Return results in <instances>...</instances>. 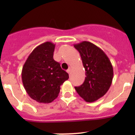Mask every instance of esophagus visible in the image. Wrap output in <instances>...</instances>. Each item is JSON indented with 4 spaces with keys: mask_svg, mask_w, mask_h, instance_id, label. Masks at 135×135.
<instances>
[{
    "mask_svg": "<svg viewBox=\"0 0 135 135\" xmlns=\"http://www.w3.org/2000/svg\"><path fill=\"white\" fill-rule=\"evenodd\" d=\"M66 72H67L68 73H69V74H70V72H71V68H69V69H68L67 70H66Z\"/></svg>",
    "mask_w": 135,
    "mask_h": 135,
    "instance_id": "obj_1",
    "label": "esophagus"
}]
</instances>
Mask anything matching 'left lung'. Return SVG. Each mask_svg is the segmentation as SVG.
<instances>
[{"label": "left lung", "mask_w": 135, "mask_h": 135, "mask_svg": "<svg viewBox=\"0 0 135 135\" xmlns=\"http://www.w3.org/2000/svg\"><path fill=\"white\" fill-rule=\"evenodd\" d=\"M85 70V81L75 89L85 101L93 103L104 96L112 82L113 67L109 58L93 43L84 41L74 45Z\"/></svg>", "instance_id": "8db88e82"}]
</instances>
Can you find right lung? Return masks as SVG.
<instances>
[{"mask_svg":"<svg viewBox=\"0 0 135 135\" xmlns=\"http://www.w3.org/2000/svg\"><path fill=\"white\" fill-rule=\"evenodd\" d=\"M55 44L46 42L34 49L21 72L23 86L30 97L40 103H50L59 95L60 86L69 74L54 59Z\"/></svg>","mask_w":135,"mask_h":135,"instance_id":"1","label":"right lung"}]
</instances>
